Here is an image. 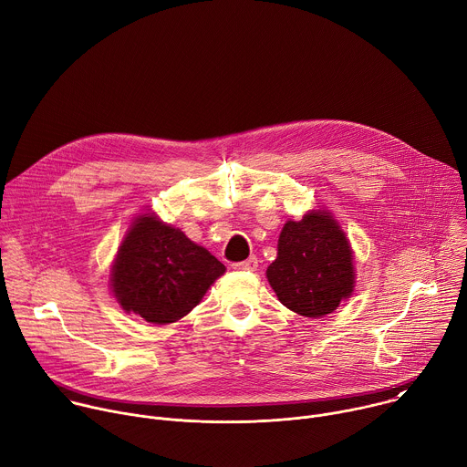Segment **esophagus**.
Masks as SVG:
<instances>
[{
	"mask_svg": "<svg viewBox=\"0 0 467 467\" xmlns=\"http://www.w3.org/2000/svg\"><path fill=\"white\" fill-rule=\"evenodd\" d=\"M233 268H234V270H240V272H254V270L258 268V260H256V256H249V258L244 260V262L233 264Z\"/></svg>",
	"mask_w": 467,
	"mask_h": 467,
	"instance_id": "34e87169",
	"label": "esophagus"
}]
</instances>
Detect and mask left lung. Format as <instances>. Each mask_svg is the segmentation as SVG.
Returning a JSON list of instances; mask_svg holds the SVG:
<instances>
[{
	"instance_id": "left-lung-1",
	"label": "left lung",
	"mask_w": 467,
	"mask_h": 467,
	"mask_svg": "<svg viewBox=\"0 0 467 467\" xmlns=\"http://www.w3.org/2000/svg\"><path fill=\"white\" fill-rule=\"evenodd\" d=\"M355 264L340 223L325 209L288 220L265 277L279 301L305 317H323L353 296Z\"/></svg>"
}]
</instances>
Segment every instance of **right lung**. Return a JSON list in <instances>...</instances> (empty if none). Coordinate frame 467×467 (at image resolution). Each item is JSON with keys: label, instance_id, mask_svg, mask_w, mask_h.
<instances>
[{"label": "right lung", "instance_id": "add662e5", "mask_svg": "<svg viewBox=\"0 0 467 467\" xmlns=\"http://www.w3.org/2000/svg\"><path fill=\"white\" fill-rule=\"evenodd\" d=\"M225 265L153 213L130 223L112 262L110 290L127 314L168 325L202 303Z\"/></svg>", "mask_w": 467, "mask_h": 467}]
</instances>
